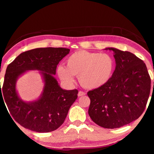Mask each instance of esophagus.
<instances>
[{"label": "esophagus", "instance_id": "34e87169", "mask_svg": "<svg viewBox=\"0 0 154 154\" xmlns=\"http://www.w3.org/2000/svg\"><path fill=\"white\" fill-rule=\"evenodd\" d=\"M85 94H86V93H85V92H83V91H79V93H78V97L83 96V95H85Z\"/></svg>", "mask_w": 154, "mask_h": 154}]
</instances>
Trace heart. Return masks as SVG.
Listing matches in <instances>:
<instances>
[{"instance_id":"1","label":"heart","mask_w":154,"mask_h":154,"mask_svg":"<svg viewBox=\"0 0 154 154\" xmlns=\"http://www.w3.org/2000/svg\"><path fill=\"white\" fill-rule=\"evenodd\" d=\"M66 67L60 65L57 74L67 83L73 82V75H78L80 84L87 89H94L106 84L112 77L115 60L107 53L79 50L69 56Z\"/></svg>"}]
</instances>
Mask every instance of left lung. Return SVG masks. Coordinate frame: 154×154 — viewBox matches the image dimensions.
<instances>
[{
	"mask_svg": "<svg viewBox=\"0 0 154 154\" xmlns=\"http://www.w3.org/2000/svg\"><path fill=\"white\" fill-rule=\"evenodd\" d=\"M108 49L114 52L115 70L106 84L87 93L91 100L88 112L94 123L112 129L142 115L149 96L151 79L141 59L129 51Z\"/></svg>",
	"mask_w": 154,
	"mask_h": 154,
	"instance_id": "8db88e82",
	"label": "left lung"
}]
</instances>
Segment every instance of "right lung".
<instances>
[{"instance_id":"obj_1","label":"right lung","mask_w":154,"mask_h":154,"mask_svg":"<svg viewBox=\"0 0 154 154\" xmlns=\"http://www.w3.org/2000/svg\"><path fill=\"white\" fill-rule=\"evenodd\" d=\"M69 51L64 48L33 49L20 54L8 65L2 88L0 84V98H4L3 101L13 119L25 128L37 132H50L64 122L79 91L62 89L53 75L56 73L59 62ZM32 69L42 71L45 86L40 99L27 103L18 98L15 81L21 74Z\"/></svg>"}]
</instances>
